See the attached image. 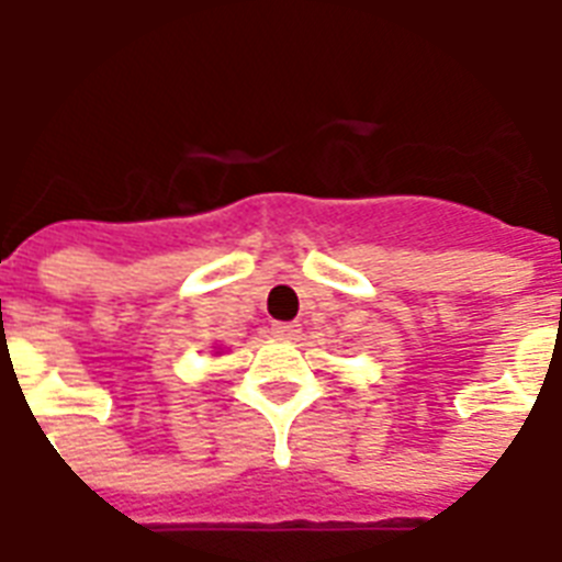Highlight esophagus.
<instances>
[{"label":"esophagus","instance_id":"obj_1","mask_svg":"<svg viewBox=\"0 0 562 562\" xmlns=\"http://www.w3.org/2000/svg\"><path fill=\"white\" fill-rule=\"evenodd\" d=\"M273 335H277V338H297L300 326L297 324H273Z\"/></svg>","mask_w":562,"mask_h":562}]
</instances>
